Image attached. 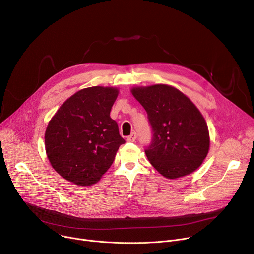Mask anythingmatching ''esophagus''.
Returning <instances> with one entry per match:
<instances>
[{"label": "esophagus", "instance_id": "esophagus-1", "mask_svg": "<svg viewBox=\"0 0 254 254\" xmlns=\"http://www.w3.org/2000/svg\"><path fill=\"white\" fill-rule=\"evenodd\" d=\"M135 139H136V134H135V132H132L130 135H128L127 137V142H134Z\"/></svg>", "mask_w": 254, "mask_h": 254}]
</instances>
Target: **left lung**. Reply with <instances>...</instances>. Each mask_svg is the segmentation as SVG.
<instances>
[{"mask_svg":"<svg viewBox=\"0 0 254 254\" xmlns=\"http://www.w3.org/2000/svg\"><path fill=\"white\" fill-rule=\"evenodd\" d=\"M133 97L148 113L154 132L146 155L162 176L176 179L194 172L210 150L206 122L195 104L166 84L135 86Z\"/></svg>","mask_w":254,"mask_h":254,"instance_id":"obj_1","label":"left lung"}]
</instances>
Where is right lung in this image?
<instances>
[{
    "label": "right lung",
    "instance_id": "obj_1",
    "mask_svg": "<svg viewBox=\"0 0 254 254\" xmlns=\"http://www.w3.org/2000/svg\"><path fill=\"white\" fill-rule=\"evenodd\" d=\"M120 90L94 86L79 90L55 113L45 129V153L52 167L79 187L98 182L125 140L110 110Z\"/></svg>",
    "mask_w": 254,
    "mask_h": 254
}]
</instances>
